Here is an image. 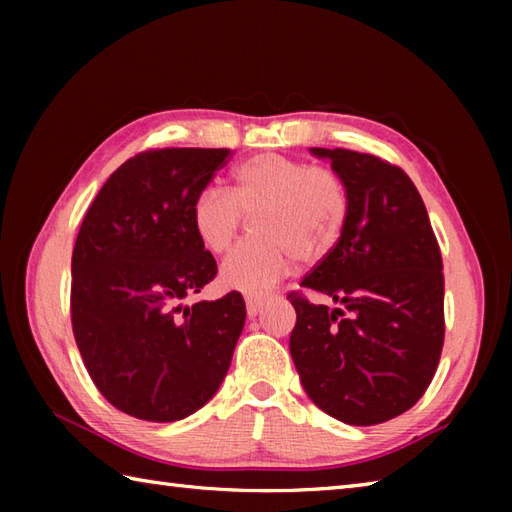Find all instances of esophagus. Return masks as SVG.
<instances>
[{"mask_svg": "<svg viewBox=\"0 0 512 512\" xmlns=\"http://www.w3.org/2000/svg\"><path fill=\"white\" fill-rule=\"evenodd\" d=\"M266 306V299H259V297H248L246 299V312L248 317H257L262 308Z\"/></svg>", "mask_w": 512, "mask_h": 512, "instance_id": "obj_1", "label": "esophagus"}]
</instances>
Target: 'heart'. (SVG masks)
Listing matches in <instances>:
<instances>
[{
	"instance_id": "heart-1",
	"label": "heart",
	"mask_w": 512,
	"mask_h": 512,
	"mask_svg": "<svg viewBox=\"0 0 512 512\" xmlns=\"http://www.w3.org/2000/svg\"><path fill=\"white\" fill-rule=\"evenodd\" d=\"M246 220L255 242L226 259L220 279L226 288L259 297L284 281L299 257L319 264L330 255L347 217V195L332 171L306 167L279 154H257L233 171L228 195L204 189L191 204V226L200 244L224 255Z\"/></svg>"
}]
</instances>
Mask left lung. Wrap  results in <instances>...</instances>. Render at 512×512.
I'll return each mask as SVG.
<instances>
[{"instance_id": "8db88e82", "label": "left lung", "mask_w": 512, "mask_h": 512, "mask_svg": "<svg viewBox=\"0 0 512 512\" xmlns=\"http://www.w3.org/2000/svg\"><path fill=\"white\" fill-rule=\"evenodd\" d=\"M310 154L330 160L347 217L330 255L301 281L303 292L334 308L288 295L297 310L290 354L314 405L369 427L416 405L438 369L440 246L416 184L400 167L350 149L312 147Z\"/></svg>"}]
</instances>
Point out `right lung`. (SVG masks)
Segmentation results:
<instances>
[{"mask_svg": "<svg viewBox=\"0 0 512 512\" xmlns=\"http://www.w3.org/2000/svg\"><path fill=\"white\" fill-rule=\"evenodd\" d=\"M228 149H156L118 167L72 253V330L101 394L129 416L176 422L209 402L246 321L239 292L184 306L217 275L191 204Z\"/></svg>", "mask_w": 512, "mask_h": 512, "instance_id": "1", "label": "right lung"}]
</instances>
